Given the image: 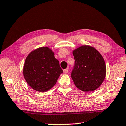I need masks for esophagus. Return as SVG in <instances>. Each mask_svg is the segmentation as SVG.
I'll list each match as a JSON object with an SVG mask.
<instances>
[{
  "label": "esophagus",
  "instance_id": "1",
  "mask_svg": "<svg viewBox=\"0 0 126 126\" xmlns=\"http://www.w3.org/2000/svg\"><path fill=\"white\" fill-rule=\"evenodd\" d=\"M63 72L64 73H68V69H64L63 70Z\"/></svg>",
  "mask_w": 126,
  "mask_h": 126
}]
</instances>
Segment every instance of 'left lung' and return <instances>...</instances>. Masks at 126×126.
<instances>
[{
  "label": "left lung",
  "instance_id": "left-lung-1",
  "mask_svg": "<svg viewBox=\"0 0 126 126\" xmlns=\"http://www.w3.org/2000/svg\"><path fill=\"white\" fill-rule=\"evenodd\" d=\"M74 65L71 77L75 86L84 92L97 89L106 77L104 59L98 51L89 46H82L73 52Z\"/></svg>",
  "mask_w": 126,
  "mask_h": 126
}]
</instances>
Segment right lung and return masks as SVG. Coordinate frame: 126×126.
Returning <instances> with one entry per match:
<instances>
[{"instance_id":"1","label":"right lung","mask_w":126,"mask_h":126,"mask_svg":"<svg viewBox=\"0 0 126 126\" xmlns=\"http://www.w3.org/2000/svg\"><path fill=\"white\" fill-rule=\"evenodd\" d=\"M62 73L58 60L47 47L30 53L23 68V75L27 83L34 90L42 92L52 88Z\"/></svg>"}]
</instances>
